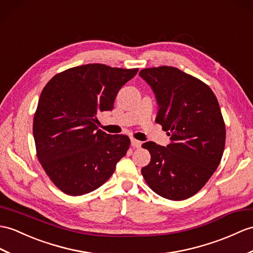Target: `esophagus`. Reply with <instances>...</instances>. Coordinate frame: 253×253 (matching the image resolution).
I'll return each mask as SVG.
<instances>
[{
  "label": "esophagus",
  "mask_w": 253,
  "mask_h": 253,
  "mask_svg": "<svg viewBox=\"0 0 253 253\" xmlns=\"http://www.w3.org/2000/svg\"><path fill=\"white\" fill-rule=\"evenodd\" d=\"M130 143H131L132 148H140L141 144H142V143L140 142V141H138V140H136V139H133V138L130 140Z\"/></svg>",
  "instance_id": "1"
}]
</instances>
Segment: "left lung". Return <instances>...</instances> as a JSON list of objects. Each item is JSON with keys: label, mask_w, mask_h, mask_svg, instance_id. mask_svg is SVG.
<instances>
[{"label": "left lung", "mask_w": 253, "mask_h": 253, "mask_svg": "<svg viewBox=\"0 0 253 253\" xmlns=\"http://www.w3.org/2000/svg\"><path fill=\"white\" fill-rule=\"evenodd\" d=\"M139 75L155 95V122L170 137L167 146L142 144L151 162L141 172L160 196L183 201L207 183L221 162L225 125L219 102L208 85L177 68L143 69Z\"/></svg>", "instance_id": "obj_1"}]
</instances>
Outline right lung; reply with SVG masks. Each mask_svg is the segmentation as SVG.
Masks as SVG:
<instances>
[{
  "label": "right lung",
  "instance_id": "1",
  "mask_svg": "<svg viewBox=\"0 0 253 253\" xmlns=\"http://www.w3.org/2000/svg\"><path fill=\"white\" fill-rule=\"evenodd\" d=\"M138 69L89 63L55 75L41 92L33 120L40 163L68 195L97 190L115 171L130 140L97 127V115L114 108L117 92Z\"/></svg>",
  "mask_w": 253,
  "mask_h": 253
}]
</instances>
